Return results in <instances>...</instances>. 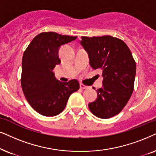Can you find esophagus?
I'll return each mask as SVG.
<instances>
[{"label": "esophagus", "mask_w": 156, "mask_h": 156, "mask_svg": "<svg viewBox=\"0 0 156 156\" xmlns=\"http://www.w3.org/2000/svg\"><path fill=\"white\" fill-rule=\"evenodd\" d=\"M80 88L81 89H88V88H89V87L87 86H85V85L82 84V83H80Z\"/></svg>", "instance_id": "1"}]
</instances>
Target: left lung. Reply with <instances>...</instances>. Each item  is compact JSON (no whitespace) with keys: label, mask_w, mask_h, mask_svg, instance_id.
I'll use <instances>...</instances> for the list:
<instances>
[{"label":"left lung","mask_w":156,"mask_h":156,"mask_svg":"<svg viewBox=\"0 0 156 156\" xmlns=\"http://www.w3.org/2000/svg\"><path fill=\"white\" fill-rule=\"evenodd\" d=\"M80 43L88 54L93 69L102 70L103 86L98 98L88 104L93 115L110 118L120 113L133 91L136 65L128 45L111 36H82Z\"/></svg>","instance_id":"8db88e82"}]
</instances>
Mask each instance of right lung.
Listing matches in <instances>:
<instances>
[{
  "label": "right lung",
  "instance_id": "right-lung-1",
  "mask_svg": "<svg viewBox=\"0 0 156 156\" xmlns=\"http://www.w3.org/2000/svg\"><path fill=\"white\" fill-rule=\"evenodd\" d=\"M77 36H63L54 32L41 33L33 39L22 59L21 86L31 107L48 117L58 115L66 108L70 95L79 89L76 79L67 83L58 80L53 73L61 63V45L76 40Z\"/></svg>",
  "mask_w": 156,
  "mask_h": 156
}]
</instances>
